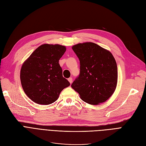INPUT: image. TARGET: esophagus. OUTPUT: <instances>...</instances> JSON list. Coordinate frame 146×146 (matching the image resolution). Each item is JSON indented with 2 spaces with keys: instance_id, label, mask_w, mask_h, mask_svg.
I'll list each match as a JSON object with an SVG mask.
<instances>
[{
  "instance_id": "esophagus-1",
  "label": "esophagus",
  "mask_w": 146,
  "mask_h": 146,
  "mask_svg": "<svg viewBox=\"0 0 146 146\" xmlns=\"http://www.w3.org/2000/svg\"><path fill=\"white\" fill-rule=\"evenodd\" d=\"M68 81H69V82L70 84H71L72 82V77L69 78H68Z\"/></svg>"
}]
</instances>
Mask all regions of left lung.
<instances>
[{"label":"left lung","mask_w":146,"mask_h":146,"mask_svg":"<svg viewBox=\"0 0 146 146\" xmlns=\"http://www.w3.org/2000/svg\"><path fill=\"white\" fill-rule=\"evenodd\" d=\"M72 48L80 60V71L71 87L89 104L107 100L117 83V64L111 53L91 42L77 44Z\"/></svg>","instance_id":"1"}]
</instances>
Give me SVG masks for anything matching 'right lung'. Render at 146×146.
<instances>
[{
	"label": "right lung",
	"mask_w": 146,
	"mask_h": 146,
	"mask_svg": "<svg viewBox=\"0 0 146 146\" xmlns=\"http://www.w3.org/2000/svg\"><path fill=\"white\" fill-rule=\"evenodd\" d=\"M66 50L64 46L44 44L22 65L20 78L25 94L34 102L49 105L70 85L63 77L59 60Z\"/></svg>",
	"instance_id": "obj_1"
}]
</instances>
